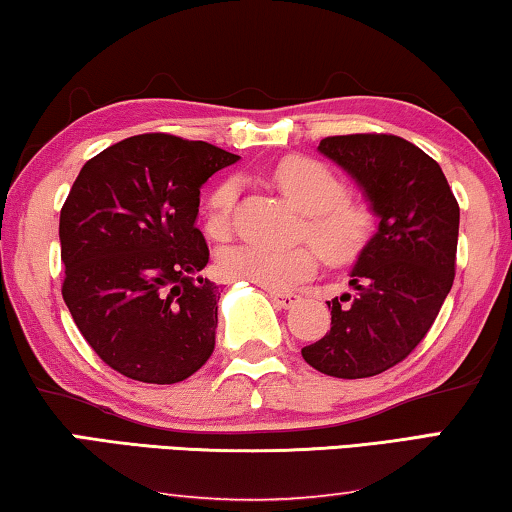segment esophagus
Returning <instances> with one entry per match:
<instances>
[{
    "instance_id": "obj_1",
    "label": "esophagus",
    "mask_w": 512,
    "mask_h": 512,
    "mask_svg": "<svg viewBox=\"0 0 512 512\" xmlns=\"http://www.w3.org/2000/svg\"><path fill=\"white\" fill-rule=\"evenodd\" d=\"M270 297L274 306H279V309H290V306H295L302 300L297 293H279V290H270Z\"/></svg>"
}]
</instances>
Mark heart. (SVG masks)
Instances as JSON below:
<instances>
[{
  "instance_id": "1",
  "label": "heart",
  "mask_w": 512,
  "mask_h": 512,
  "mask_svg": "<svg viewBox=\"0 0 512 512\" xmlns=\"http://www.w3.org/2000/svg\"><path fill=\"white\" fill-rule=\"evenodd\" d=\"M272 183L290 206L304 212L302 235L311 245L270 249L240 245L222 256V272L229 279H245L261 288L286 290L318 270V254L329 265L357 261L375 233V212L366 201L348 196V183L325 162L293 155L272 169ZM240 196L238 178H224L212 187L203 203L206 231L215 240L231 235L233 210Z\"/></svg>"
}]
</instances>
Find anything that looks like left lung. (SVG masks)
<instances>
[{
	"label": "left lung",
	"mask_w": 512,
	"mask_h": 512,
	"mask_svg": "<svg viewBox=\"0 0 512 512\" xmlns=\"http://www.w3.org/2000/svg\"><path fill=\"white\" fill-rule=\"evenodd\" d=\"M318 151L357 180L380 224L350 272L357 293L327 302L332 327L302 357L332 377H373L410 355L442 309L460 206L442 167L403 137H325Z\"/></svg>",
	"instance_id": "8db88e82"
}]
</instances>
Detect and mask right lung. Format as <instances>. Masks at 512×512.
Here are the masks:
<instances>
[{
	"mask_svg": "<svg viewBox=\"0 0 512 512\" xmlns=\"http://www.w3.org/2000/svg\"><path fill=\"white\" fill-rule=\"evenodd\" d=\"M238 155L151 132L91 157L61 208V295L93 352L148 384L183 382L215 350L217 286L199 274L201 187Z\"/></svg>",
	"mask_w": 512,
	"mask_h": 512,
	"instance_id": "add662e5",
	"label": "right lung"
}]
</instances>
